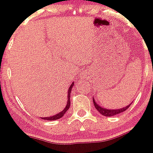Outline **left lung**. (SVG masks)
Returning a JSON list of instances; mask_svg holds the SVG:
<instances>
[{
    "mask_svg": "<svg viewBox=\"0 0 153 153\" xmlns=\"http://www.w3.org/2000/svg\"><path fill=\"white\" fill-rule=\"evenodd\" d=\"M93 104H94V105H95V108H96L97 110H98V112L101 114V115H104V116H107V117L114 116V115H118V114L121 113V112H124V111L126 110V109L129 107V106L131 105V104H129V105L124 106V107L122 108V109H106V108L101 107V106L98 105V104H97V103L95 102V100H94V98H93Z\"/></svg>",
    "mask_w": 153,
    "mask_h": 153,
    "instance_id": "1",
    "label": "left lung"
}]
</instances>
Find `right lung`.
Masks as SVG:
<instances>
[{
  "label": "right lung",
  "mask_w": 153,
  "mask_h": 153,
  "mask_svg": "<svg viewBox=\"0 0 153 153\" xmlns=\"http://www.w3.org/2000/svg\"><path fill=\"white\" fill-rule=\"evenodd\" d=\"M74 86V82H72V84H71L70 87H69V90H68V101H67V104L66 106V107L64 108V110H62L61 112H60L59 113L57 114V115H53V116L51 117H46V118H42V119L44 120H48V121H54V120H57L59 119V118H62L63 116L64 115V114L66 113V112L69 109V106H70V93H71V90H72V86Z\"/></svg>",
  "instance_id": "obj_1"
}]
</instances>
